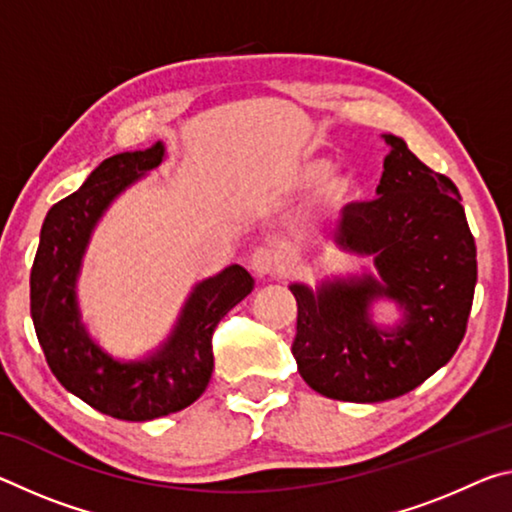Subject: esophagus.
Segmentation results:
<instances>
[{
  "mask_svg": "<svg viewBox=\"0 0 512 512\" xmlns=\"http://www.w3.org/2000/svg\"><path fill=\"white\" fill-rule=\"evenodd\" d=\"M250 271L257 277H273L282 271V259L271 248H257L248 259Z\"/></svg>",
  "mask_w": 512,
  "mask_h": 512,
  "instance_id": "obj_1",
  "label": "esophagus"
}]
</instances>
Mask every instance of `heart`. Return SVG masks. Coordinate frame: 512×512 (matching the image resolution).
I'll list each match as a JSON object with an SVG mask.
<instances>
[{
    "instance_id": "obj_1",
    "label": "heart",
    "mask_w": 512,
    "mask_h": 512,
    "mask_svg": "<svg viewBox=\"0 0 512 512\" xmlns=\"http://www.w3.org/2000/svg\"><path fill=\"white\" fill-rule=\"evenodd\" d=\"M325 173V164H314V167H309L307 176L311 180H318L320 176ZM352 194V180L345 178V176H332L327 178L325 183V196L329 203H343L348 201V196Z\"/></svg>"
}]
</instances>
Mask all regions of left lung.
Instances as JSON below:
<instances>
[{
    "mask_svg": "<svg viewBox=\"0 0 512 512\" xmlns=\"http://www.w3.org/2000/svg\"><path fill=\"white\" fill-rule=\"evenodd\" d=\"M391 146L377 194L345 205L336 241L375 255L381 282L325 284L298 302L296 357L316 393L341 402H384L420 386L461 345L476 287V244L458 187L429 169L404 140ZM375 297L407 309L405 325L381 333L369 323Z\"/></svg>",
    "mask_w": 512,
    "mask_h": 512,
    "instance_id": "obj_1",
    "label": "left lung"
}]
</instances>
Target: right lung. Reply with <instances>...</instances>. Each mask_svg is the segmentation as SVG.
Here are the masks:
<instances>
[{"label": "right lung", "mask_w": 512, "mask_h": 512, "mask_svg": "<svg viewBox=\"0 0 512 512\" xmlns=\"http://www.w3.org/2000/svg\"><path fill=\"white\" fill-rule=\"evenodd\" d=\"M162 155L155 142L103 160L79 192L47 212L31 266V318L54 377L92 409L133 422L176 413L203 395L214 368V329L255 287L239 264L198 284L169 343L146 361H112L88 339L74 300L85 244L112 198L158 167Z\"/></svg>", "instance_id": "right-lung-1"}]
</instances>
